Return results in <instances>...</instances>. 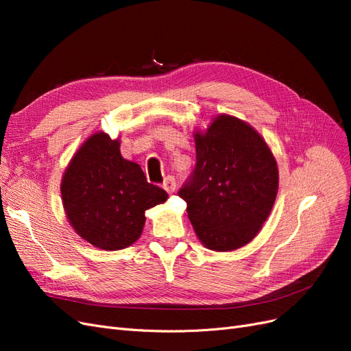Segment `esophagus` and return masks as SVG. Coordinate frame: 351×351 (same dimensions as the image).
<instances>
[{"label": "esophagus", "mask_w": 351, "mask_h": 351, "mask_svg": "<svg viewBox=\"0 0 351 351\" xmlns=\"http://www.w3.org/2000/svg\"><path fill=\"white\" fill-rule=\"evenodd\" d=\"M176 178L173 177V176H168L165 180H164V183H162V187L167 190L168 193H174V190H176Z\"/></svg>", "instance_id": "1"}]
</instances>
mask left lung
Listing matches in <instances>:
<instances>
[{
	"instance_id": "left-lung-1",
	"label": "left lung",
	"mask_w": 351,
	"mask_h": 351,
	"mask_svg": "<svg viewBox=\"0 0 351 351\" xmlns=\"http://www.w3.org/2000/svg\"><path fill=\"white\" fill-rule=\"evenodd\" d=\"M196 165L178 190L199 240L210 250L247 244L267 221L278 192L275 158L252 127L219 115L196 133Z\"/></svg>"
}]
</instances>
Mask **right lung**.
I'll use <instances>...</instances> for the list:
<instances>
[{
	"mask_svg": "<svg viewBox=\"0 0 351 351\" xmlns=\"http://www.w3.org/2000/svg\"><path fill=\"white\" fill-rule=\"evenodd\" d=\"M67 218L95 247L120 250L141 237L145 210L168 193L147 183L139 164L121 156L119 139L97 133L73 156L61 182Z\"/></svg>",
	"mask_w": 351,
	"mask_h": 351,
	"instance_id": "1",
	"label": "right lung"
}]
</instances>
